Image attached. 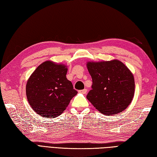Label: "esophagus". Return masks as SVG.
I'll use <instances>...</instances> for the list:
<instances>
[{"label": "esophagus", "mask_w": 157, "mask_h": 157, "mask_svg": "<svg viewBox=\"0 0 157 157\" xmlns=\"http://www.w3.org/2000/svg\"><path fill=\"white\" fill-rule=\"evenodd\" d=\"M79 92L82 93V94H86V93H87V90H86V89L81 90L79 91Z\"/></svg>", "instance_id": "34e87169"}]
</instances>
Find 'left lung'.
<instances>
[{"label":"left lung","mask_w":157,"mask_h":157,"mask_svg":"<svg viewBox=\"0 0 157 157\" xmlns=\"http://www.w3.org/2000/svg\"><path fill=\"white\" fill-rule=\"evenodd\" d=\"M92 79V90L86 98L105 115L122 112L130 105L135 91L134 78L130 70L119 61L88 62Z\"/></svg>","instance_id":"left-lung-1"}]
</instances>
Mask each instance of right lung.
Wrapping results in <instances>:
<instances>
[{
	"mask_svg": "<svg viewBox=\"0 0 157 157\" xmlns=\"http://www.w3.org/2000/svg\"><path fill=\"white\" fill-rule=\"evenodd\" d=\"M67 66L46 61L32 73L26 84L29 105L43 117L55 118L67 107L78 94L66 78Z\"/></svg>",
	"mask_w": 157,
	"mask_h": 157,
	"instance_id": "1",
	"label": "right lung"
}]
</instances>
